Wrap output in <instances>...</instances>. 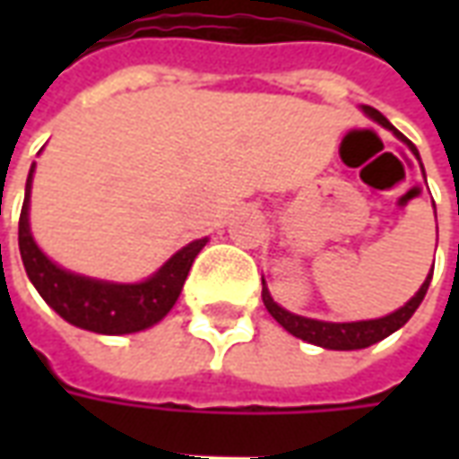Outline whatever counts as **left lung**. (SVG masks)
Returning <instances> with one entry per match:
<instances>
[{
	"mask_svg": "<svg viewBox=\"0 0 459 459\" xmlns=\"http://www.w3.org/2000/svg\"><path fill=\"white\" fill-rule=\"evenodd\" d=\"M364 113H368L374 117L376 122H381L384 127L395 132V137H401V140L413 150V154L418 157V150H415V144L411 140H405L401 132L395 130L391 122L385 120L384 115L378 113L376 108L371 105H364ZM430 280H433V270H430V275L425 278V282L420 285V290L415 292V298H411L405 302L403 307L395 309L394 315H388V317L381 319H368V322H344V325H334V322H319V319H307V317H298V315H290L288 309H282L280 305L273 302L270 298V292L263 285V302H265V307L273 317L278 319L282 327L288 329L292 337L305 339L309 344H317L325 346V349H339V351H349V349H366V346L376 344V342H381L388 334H394L395 329H401L408 322V319L413 317V312L420 307V302H423L425 292H428V285H430Z\"/></svg>",
	"mask_w": 459,
	"mask_h": 459,
	"instance_id": "1",
	"label": "left lung"
}]
</instances>
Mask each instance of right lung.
Returning a JSON list of instances; mask_svg holds the SVG:
<instances>
[{"mask_svg":"<svg viewBox=\"0 0 459 459\" xmlns=\"http://www.w3.org/2000/svg\"><path fill=\"white\" fill-rule=\"evenodd\" d=\"M31 177L26 179V196L19 216V250L29 280L34 282L39 295L54 307L65 322L88 329L95 334H132L152 325H157L179 298L184 280L199 250L206 246V238L194 240L177 255H171L157 275L140 285H115L103 280H91L61 270L46 258L31 238L29 230V196H31Z\"/></svg>","mask_w":459,"mask_h":459,"instance_id":"1","label":"right lung"}]
</instances>
